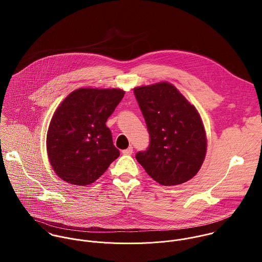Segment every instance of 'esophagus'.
Masks as SVG:
<instances>
[{"instance_id": "1", "label": "esophagus", "mask_w": 262, "mask_h": 262, "mask_svg": "<svg viewBox=\"0 0 262 262\" xmlns=\"http://www.w3.org/2000/svg\"><path fill=\"white\" fill-rule=\"evenodd\" d=\"M122 153L125 155H131L133 153V147L129 146L127 149L122 150Z\"/></svg>"}]
</instances>
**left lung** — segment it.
I'll return each instance as SVG.
<instances>
[{"label":"left lung","mask_w":262,"mask_h":262,"mask_svg":"<svg viewBox=\"0 0 262 262\" xmlns=\"http://www.w3.org/2000/svg\"><path fill=\"white\" fill-rule=\"evenodd\" d=\"M134 95L150 136L148 148L137 152V161L162 186L192 179L207 151L205 128L194 106L167 81L137 86Z\"/></svg>","instance_id":"left-lung-1"}]
</instances>
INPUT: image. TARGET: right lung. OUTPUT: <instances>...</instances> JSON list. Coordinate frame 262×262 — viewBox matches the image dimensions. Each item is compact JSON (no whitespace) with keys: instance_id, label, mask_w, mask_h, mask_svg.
I'll use <instances>...</instances> for the list:
<instances>
[{"instance_id":"right-lung-1","label":"right lung","mask_w":262,"mask_h":262,"mask_svg":"<svg viewBox=\"0 0 262 262\" xmlns=\"http://www.w3.org/2000/svg\"><path fill=\"white\" fill-rule=\"evenodd\" d=\"M124 94L120 89L82 88L58 106L48 127L46 147L61 180L75 186L91 185L119 157L106 122Z\"/></svg>"}]
</instances>
